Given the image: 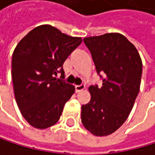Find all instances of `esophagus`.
<instances>
[{
  "mask_svg": "<svg viewBox=\"0 0 155 155\" xmlns=\"http://www.w3.org/2000/svg\"><path fill=\"white\" fill-rule=\"evenodd\" d=\"M84 88H85V85L84 84L75 85V91H76V93H78V92H81L82 90H84Z\"/></svg>",
  "mask_w": 155,
  "mask_h": 155,
  "instance_id": "esophagus-1",
  "label": "esophagus"
}]
</instances>
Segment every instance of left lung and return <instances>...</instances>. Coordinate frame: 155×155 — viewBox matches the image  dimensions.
<instances>
[{"label":"left lung","mask_w":155,"mask_h":155,"mask_svg":"<svg viewBox=\"0 0 155 155\" xmlns=\"http://www.w3.org/2000/svg\"><path fill=\"white\" fill-rule=\"evenodd\" d=\"M102 86H89L90 101L82 106V123L95 136H108L127 121L139 94L142 61L133 44L120 33L86 37Z\"/></svg>","instance_id":"obj_1"}]
</instances>
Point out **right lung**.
<instances>
[{
	"mask_svg": "<svg viewBox=\"0 0 155 155\" xmlns=\"http://www.w3.org/2000/svg\"><path fill=\"white\" fill-rule=\"evenodd\" d=\"M82 43L51 25L29 31L14 50L12 80L15 101L22 116L38 129L50 127L59 120L64 105L74 94L64 78L63 63Z\"/></svg>",
	"mask_w": 155,
	"mask_h": 155,
	"instance_id": "add662e5",
	"label": "right lung"
}]
</instances>
